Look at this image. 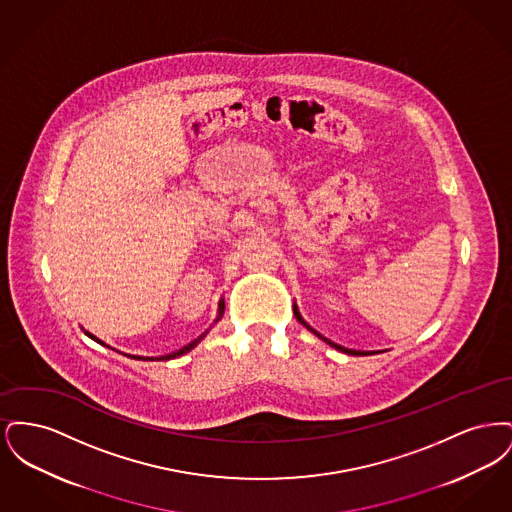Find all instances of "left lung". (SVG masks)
Wrapping results in <instances>:
<instances>
[{
    "instance_id": "1",
    "label": "left lung",
    "mask_w": 512,
    "mask_h": 512,
    "mask_svg": "<svg viewBox=\"0 0 512 512\" xmlns=\"http://www.w3.org/2000/svg\"><path fill=\"white\" fill-rule=\"evenodd\" d=\"M293 315H295V318H297V320H299V322H301V324H303V326H307V328H309V330H311V332H313V334H315V336H318V338H320V340H324V341H326V343H328V345H332V347H336V349H338V351H343V353H347V355H370V353H368V351H353V349H345V347H341V345H338V343H334V341L326 340V338H324V336H320V334H318L317 330H313V328H311V326H309V324H307V322H305V320H303V318H301V315H299V311H297V307H293Z\"/></svg>"
}]
</instances>
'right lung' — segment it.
<instances>
[{"label":"right lung","instance_id":"1","mask_svg":"<svg viewBox=\"0 0 512 512\" xmlns=\"http://www.w3.org/2000/svg\"><path fill=\"white\" fill-rule=\"evenodd\" d=\"M222 311H224V303H222V301H220V303H219V318L222 317ZM219 318H217V320H219ZM86 334H88V332H86ZM88 336H90V338H92V340L99 341L98 338H94V336H92V334H88ZM203 336H205V334H203ZM203 336H199V338H197V340L192 341V343H188V345H186V347H182V349H180V351H176V353H171V355H165V357H159V359H153V357H132V359H138V361H169V359H174V357H180V355H184V353H188V351H192V349H194L195 345H197V341L201 340V338H203ZM99 343H101V341H99Z\"/></svg>","mask_w":512,"mask_h":512}]
</instances>
